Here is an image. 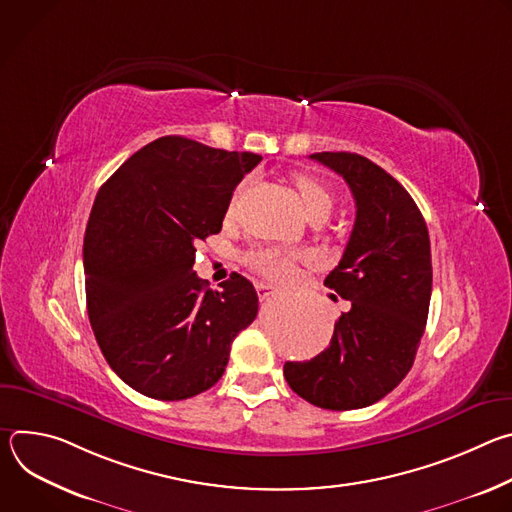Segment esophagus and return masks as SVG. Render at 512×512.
I'll use <instances>...</instances> for the list:
<instances>
[{"instance_id": "esophagus-1", "label": "esophagus", "mask_w": 512, "mask_h": 512, "mask_svg": "<svg viewBox=\"0 0 512 512\" xmlns=\"http://www.w3.org/2000/svg\"><path fill=\"white\" fill-rule=\"evenodd\" d=\"M255 287H257V296H259V300H261V302H263V300H267L269 296H273V294H275V285H271V283L259 281Z\"/></svg>"}]
</instances>
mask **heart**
<instances>
[{
	"label": "heart",
	"mask_w": 512,
	"mask_h": 512,
	"mask_svg": "<svg viewBox=\"0 0 512 512\" xmlns=\"http://www.w3.org/2000/svg\"><path fill=\"white\" fill-rule=\"evenodd\" d=\"M296 190L300 194L306 216L324 218L330 214L334 206V192L318 178L310 174H300L294 178ZM302 255L296 251H285L277 247H259L247 255V263L261 275L269 279H283L294 269V263L300 261Z\"/></svg>",
	"instance_id": "1"
}]
</instances>
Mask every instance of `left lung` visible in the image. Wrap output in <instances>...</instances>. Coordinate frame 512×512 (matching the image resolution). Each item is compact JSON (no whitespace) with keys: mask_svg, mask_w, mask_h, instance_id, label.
<instances>
[{"mask_svg":"<svg viewBox=\"0 0 512 512\" xmlns=\"http://www.w3.org/2000/svg\"><path fill=\"white\" fill-rule=\"evenodd\" d=\"M312 160L340 174L356 202L354 227L324 285L350 302L326 350L285 362L287 385L308 403L348 411L369 407L411 371L431 298V249L409 192L381 166L350 152Z\"/></svg>","mask_w":512,"mask_h":512,"instance_id":"8db88e82","label":"left lung"}]
</instances>
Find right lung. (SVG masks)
Returning <instances> with one entry per match:
<instances>
[{
	"instance_id": "1",
	"label": "right lung",
	"mask_w": 512,
	"mask_h": 512,
	"mask_svg": "<svg viewBox=\"0 0 512 512\" xmlns=\"http://www.w3.org/2000/svg\"><path fill=\"white\" fill-rule=\"evenodd\" d=\"M259 162L166 135L101 186L83 245L87 312L109 367L137 393L182 401L210 389L255 320L249 279L233 273L212 291L192 265L196 243L221 233L237 184Z\"/></svg>"
}]
</instances>
